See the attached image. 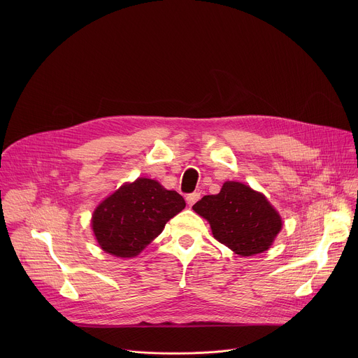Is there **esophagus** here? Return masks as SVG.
Returning <instances> with one entry per match:
<instances>
[{"mask_svg": "<svg viewBox=\"0 0 358 358\" xmlns=\"http://www.w3.org/2000/svg\"><path fill=\"white\" fill-rule=\"evenodd\" d=\"M199 196H201V194L199 192H191V194H188L187 195V203H188V206L191 207V206H194V203L199 199Z\"/></svg>", "mask_w": 358, "mask_h": 358, "instance_id": "34e87169", "label": "esophagus"}]
</instances>
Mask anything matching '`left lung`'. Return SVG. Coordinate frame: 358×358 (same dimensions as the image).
Returning a JSON list of instances; mask_svg holds the SVG:
<instances>
[{
    "label": "left lung",
    "instance_id": "8db88e82",
    "mask_svg": "<svg viewBox=\"0 0 358 358\" xmlns=\"http://www.w3.org/2000/svg\"><path fill=\"white\" fill-rule=\"evenodd\" d=\"M192 210L210 222L218 242L241 257L269 249L282 228L265 195L235 181H227L217 195L202 196Z\"/></svg>",
    "mask_w": 358,
    "mask_h": 358
}]
</instances>
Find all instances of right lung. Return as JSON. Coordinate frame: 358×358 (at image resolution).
Here are the masks:
<instances>
[{
    "label": "right lung",
    "instance_id": "right-lung-1",
    "mask_svg": "<svg viewBox=\"0 0 358 358\" xmlns=\"http://www.w3.org/2000/svg\"><path fill=\"white\" fill-rule=\"evenodd\" d=\"M185 207L184 198L155 180L122 185L93 213L92 227L100 248L119 258H133Z\"/></svg>",
    "mask_w": 358,
    "mask_h": 358
}]
</instances>
